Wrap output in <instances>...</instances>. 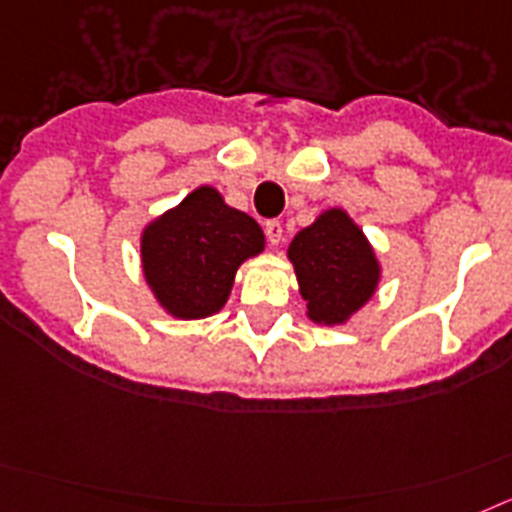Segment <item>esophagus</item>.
Returning <instances> with one entry per match:
<instances>
[{"instance_id":"esophagus-1","label":"esophagus","mask_w":512,"mask_h":512,"mask_svg":"<svg viewBox=\"0 0 512 512\" xmlns=\"http://www.w3.org/2000/svg\"><path fill=\"white\" fill-rule=\"evenodd\" d=\"M265 234H268V242L273 247H278L283 239V224L281 221H265Z\"/></svg>"}]
</instances>
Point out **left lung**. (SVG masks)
Segmentation results:
<instances>
[{
    "mask_svg": "<svg viewBox=\"0 0 512 512\" xmlns=\"http://www.w3.org/2000/svg\"><path fill=\"white\" fill-rule=\"evenodd\" d=\"M306 317L322 327H340L373 299L381 262L363 229L345 208H327L288 244Z\"/></svg>",
    "mask_w": 512,
    "mask_h": 512,
    "instance_id": "8db88e82",
    "label": "left lung"
}]
</instances>
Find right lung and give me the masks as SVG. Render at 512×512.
<instances>
[{
  "mask_svg": "<svg viewBox=\"0 0 512 512\" xmlns=\"http://www.w3.org/2000/svg\"><path fill=\"white\" fill-rule=\"evenodd\" d=\"M265 250L260 224L211 185L188 193L141 229V273L175 319H206L229 301L239 265Z\"/></svg>",
  "mask_w": 512,
  "mask_h": 512,
  "instance_id": "obj_1",
  "label": "right lung"
}]
</instances>
